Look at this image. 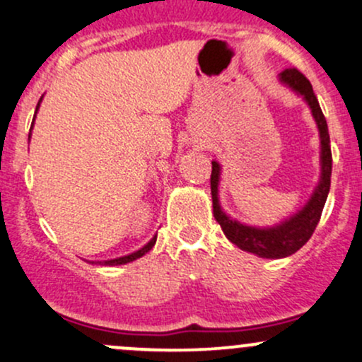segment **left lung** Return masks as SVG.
Segmentation results:
<instances>
[{
	"label": "left lung",
	"mask_w": 362,
	"mask_h": 362,
	"mask_svg": "<svg viewBox=\"0 0 362 362\" xmlns=\"http://www.w3.org/2000/svg\"><path fill=\"white\" fill-rule=\"evenodd\" d=\"M279 81L285 86H288L291 91L297 93L298 96L304 98V102L309 105L310 114L316 120L317 131H320V165L321 174L313 195L304 207L288 219L274 224V226L257 228L248 226V224L240 223V221L229 217L223 211L219 202V182H221V164L217 160H212V174H211V192H212V207L214 217L223 228L224 235L231 243L242 248L245 252L257 255L262 259H283L295 254L298 248H302L309 242L316 229L322 207L326 204V198L329 193V182H332V148H329V134L328 124H326L325 115H322L320 102L314 95L313 86L302 72L297 69H286L279 74Z\"/></svg>",
	"instance_id": "obj_1"
}]
</instances>
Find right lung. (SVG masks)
<instances>
[{"label":"right lung","mask_w":362,"mask_h":362,"mask_svg":"<svg viewBox=\"0 0 362 362\" xmlns=\"http://www.w3.org/2000/svg\"><path fill=\"white\" fill-rule=\"evenodd\" d=\"M41 102H42V96H41V100H40V102H37V107H36V114H37V110H40V105H41ZM34 119H36V115H34ZM33 127H34V120H33V126H30V131H33ZM29 139H30V133H29ZM155 242H157V235H155L153 238H151L148 243H146V245H143V247L139 248V250L133 252V254H129V255H122V257H117V259L100 260V264H102V266H120V264L133 262V260L139 259V257H143V255H145L146 252H150V250H151V247H153V245H155Z\"/></svg>","instance_id":"1"}]
</instances>
